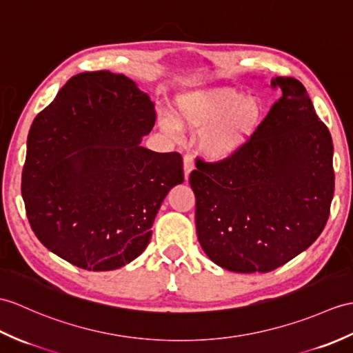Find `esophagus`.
I'll use <instances>...</instances> for the list:
<instances>
[{
    "mask_svg": "<svg viewBox=\"0 0 353 353\" xmlns=\"http://www.w3.org/2000/svg\"><path fill=\"white\" fill-rule=\"evenodd\" d=\"M194 167L195 165H194V157H192V154H190V153L185 154V157H183V170H185V177L186 179L190 177Z\"/></svg>",
    "mask_w": 353,
    "mask_h": 353,
    "instance_id": "34e87169",
    "label": "esophagus"
}]
</instances>
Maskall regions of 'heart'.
Returning a JSON list of instances; mask_svg holds the SVG:
<instances>
[{
  "mask_svg": "<svg viewBox=\"0 0 353 353\" xmlns=\"http://www.w3.org/2000/svg\"><path fill=\"white\" fill-rule=\"evenodd\" d=\"M263 103L257 97H243L233 90H209L180 99L177 122L191 129H204L203 153L221 161L233 157L251 141L263 121ZM161 125L171 135L179 132L174 119L163 117Z\"/></svg>",
  "mask_w": 353,
  "mask_h": 353,
  "instance_id": "1",
  "label": "heart"
}]
</instances>
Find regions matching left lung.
Listing matches in <instances>:
<instances>
[{"label": "left lung", "mask_w": 353, "mask_h": 353, "mask_svg": "<svg viewBox=\"0 0 353 353\" xmlns=\"http://www.w3.org/2000/svg\"><path fill=\"white\" fill-rule=\"evenodd\" d=\"M278 99L257 134L233 157L196 159L190 176L196 236L218 266L270 272L313 243L334 195L332 138L305 87L275 78Z\"/></svg>", "instance_id": "left-lung-1"}]
</instances>
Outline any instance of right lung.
Returning <instances> with one entry per match:
<instances>
[{"label":"right lung","instance_id":"obj_1","mask_svg":"<svg viewBox=\"0 0 353 353\" xmlns=\"http://www.w3.org/2000/svg\"><path fill=\"white\" fill-rule=\"evenodd\" d=\"M150 97L108 70L72 77L28 134L22 196L45 247L87 270L141 254L168 191L183 182L177 152L139 145L154 126Z\"/></svg>","mask_w":353,"mask_h":353}]
</instances>
